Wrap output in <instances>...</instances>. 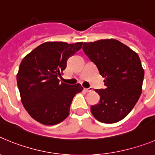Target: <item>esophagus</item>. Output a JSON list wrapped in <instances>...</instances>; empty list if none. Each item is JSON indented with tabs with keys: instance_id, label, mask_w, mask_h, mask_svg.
<instances>
[{
	"instance_id": "obj_1",
	"label": "esophagus",
	"mask_w": 155,
	"mask_h": 155,
	"mask_svg": "<svg viewBox=\"0 0 155 155\" xmlns=\"http://www.w3.org/2000/svg\"><path fill=\"white\" fill-rule=\"evenodd\" d=\"M84 91H86V92H91V91H93V88L91 87H88V88H84Z\"/></svg>"
}]
</instances>
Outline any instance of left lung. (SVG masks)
<instances>
[{
  "instance_id": "left-lung-1",
  "label": "left lung",
  "mask_w": 155,
  "mask_h": 155,
  "mask_svg": "<svg viewBox=\"0 0 155 155\" xmlns=\"http://www.w3.org/2000/svg\"><path fill=\"white\" fill-rule=\"evenodd\" d=\"M84 53L105 78V89L95 90L99 103L91 106L101 123L114 124L130 113L142 91L144 71L137 53L114 39L84 42Z\"/></svg>"
}]
</instances>
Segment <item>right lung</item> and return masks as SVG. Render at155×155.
<instances>
[{"label":"right lung","instance_id":"obj_1","mask_svg":"<svg viewBox=\"0 0 155 155\" xmlns=\"http://www.w3.org/2000/svg\"><path fill=\"white\" fill-rule=\"evenodd\" d=\"M83 42L68 44L46 42L23 58L17 74V84L25 110L44 125L58 124L70 113L74 97L83 87L60 82L59 77L67 67V61L81 50Z\"/></svg>","mask_w":155,"mask_h":155}]
</instances>
